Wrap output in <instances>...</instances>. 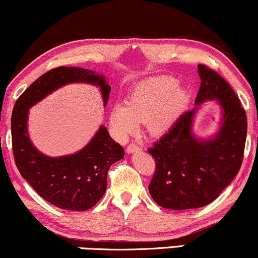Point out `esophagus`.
<instances>
[{
	"mask_svg": "<svg viewBox=\"0 0 258 258\" xmlns=\"http://www.w3.org/2000/svg\"><path fill=\"white\" fill-rule=\"evenodd\" d=\"M138 150H140V148L137 144H133V143H131V144H128L127 145V148H126V151L128 152V153H132V152H135V151H138Z\"/></svg>",
	"mask_w": 258,
	"mask_h": 258,
	"instance_id": "obj_1",
	"label": "esophagus"
}]
</instances>
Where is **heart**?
<instances>
[{
    "label": "heart",
    "mask_w": 258,
    "mask_h": 258,
    "mask_svg": "<svg viewBox=\"0 0 258 258\" xmlns=\"http://www.w3.org/2000/svg\"><path fill=\"white\" fill-rule=\"evenodd\" d=\"M175 86L171 77L149 78L133 89L126 105L115 103L109 121L116 136L126 138L138 130L139 122H145L153 136L168 131L187 101L184 91Z\"/></svg>",
    "instance_id": "b5f03b06"
}]
</instances>
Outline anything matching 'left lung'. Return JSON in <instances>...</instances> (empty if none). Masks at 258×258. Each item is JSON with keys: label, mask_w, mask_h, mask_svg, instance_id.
I'll return each instance as SVG.
<instances>
[{"label": "left lung", "mask_w": 258, "mask_h": 258, "mask_svg": "<svg viewBox=\"0 0 258 258\" xmlns=\"http://www.w3.org/2000/svg\"><path fill=\"white\" fill-rule=\"evenodd\" d=\"M201 86L195 103L218 100L223 107L220 131L211 140L191 133L195 109L176 120L148 151L156 169L149 191L159 206L169 210L204 207L219 197L239 171L245 149V110L230 84L207 65L199 64Z\"/></svg>", "instance_id": "obj_1"}]
</instances>
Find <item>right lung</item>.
Here are the masks:
<instances>
[{
    "label": "right lung",
    "instance_id": "right-lung-1",
    "mask_svg": "<svg viewBox=\"0 0 258 258\" xmlns=\"http://www.w3.org/2000/svg\"><path fill=\"white\" fill-rule=\"evenodd\" d=\"M73 82L99 86L103 105L108 101L110 87L102 75L83 68H54L34 81L15 102L12 114V145L16 168L42 199L61 210L87 211L105 194L110 165L125 156L121 145L110 138L105 126H101L81 151L52 158L32 145L27 133L28 108L53 90Z\"/></svg>",
    "mask_w": 258,
    "mask_h": 258
}]
</instances>
